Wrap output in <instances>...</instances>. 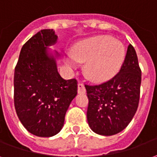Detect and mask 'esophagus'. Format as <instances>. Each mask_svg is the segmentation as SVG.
I'll list each match as a JSON object with an SVG mask.
<instances>
[{
	"label": "esophagus",
	"instance_id": "34e87169",
	"mask_svg": "<svg viewBox=\"0 0 157 157\" xmlns=\"http://www.w3.org/2000/svg\"><path fill=\"white\" fill-rule=\"evenodd\" d=\"M85 92H86V90H85V87L83 83H78V94H84Z\"/></svg>",
	"mask_w": 157,
	"mask_h": 157
}]
</instances>
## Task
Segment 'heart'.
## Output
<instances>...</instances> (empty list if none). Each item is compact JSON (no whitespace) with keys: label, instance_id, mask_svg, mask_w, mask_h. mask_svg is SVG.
Instances as JSON below:
<instances>
[{"label":"heart","instance_id":"obj_1","mask_svg":"<svg viewBox=\"0 0 157 157\" xmlns=\"http://www.w3.org/2000/svg\"><path fill=\"white\" fill-rule=\"evenodd\" d=\"M125 53V48L122 42L106 35L83 40L72 49V55L75 60L87 62L85 74L95 82L106 81L114 77L124 63ZM65 62L72 69L77 67L73 58H67Z\"/></svg>","mask_w":157,"mask_h":157}]
</instances>
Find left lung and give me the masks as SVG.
I'll use <instances>...</instances> for the list:
<instances>
[{
  "instance_id": "8db88e82",
  "label": "left lung",
  "mask_w": 157,
  "mask_h": 157,
  "mask_svg": "<svg viewBox=\"0 0 157 157\" xmlns=\"http://www.w3.org/2000/svg\"><path fill=\"white\" fill-rule=\"evenodd\" d=\"M140 83L141 71L136 52L130 44L124 63L115 77L99 85H85L90 129L105 136L124 130L138 108Z\"/></svg>"
}]
</instances>
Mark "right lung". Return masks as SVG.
Segmentation results:
<instances>
[{"instance_id":"1","label":"right lung","mask_w":157,"mask_h":157,"mask_svg":"<svg viewBox=\"0 0 157 157\" xmlns=\"http://www.w3.org/2000/svg\"><path fill=\"white\" fill-rule=\"evenodd\" d=\"M58 36L44 29L21 48L14 74V104L19 120L31 134L53 136L62 130L66 112L77 95V80L58 74L59 54L48 47Z\"/></svg>"}]
</instances>
